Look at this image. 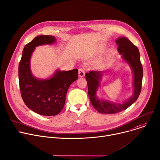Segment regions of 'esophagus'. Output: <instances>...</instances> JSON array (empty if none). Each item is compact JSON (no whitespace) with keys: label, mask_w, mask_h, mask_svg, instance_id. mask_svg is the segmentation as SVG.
<instances>
[{"label":"esophagus","mask_w":160,"mask_h":160,"mask_svg":"<svg viewBox=\"0 0 160 160\" xmlns=\"http://www.w3.org/2000/svg\"><path fill=\"white\" fill-rule=\"evenodd\" d=\"M85 75V71L83 68H80L78 69V76L80 77H83Z\"/></svg>","instance_id":"obj_1"}]
</instances>
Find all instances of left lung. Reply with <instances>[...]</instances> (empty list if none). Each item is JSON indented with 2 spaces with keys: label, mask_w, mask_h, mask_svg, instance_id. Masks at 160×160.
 <instances>
[{
  "label": "left lung",
  "mask_w": 160,
  "mask_h": 160,
  "mask_svg": "<svg viewBox=\"0 0 160 160\" xmlns=\"http://www.w3.org/2000/svg\"><path fill=\"white\" fill-rule=\"evenodd\" d=\"M118 45V52L122 59L129 65L133 72V95L122 104L114 103L99 99L96 96V91L103 71H90L85 74L88 86V93L94 108L101 113H115L126 110L135 103L138 99L142 89L143 68L138 48L128 38L121 37L115 41Z\"/></svg>",
  "instance_id": "1"
}]
</instances>
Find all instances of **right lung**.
<instances>
[{
    "label": "right lung",
    "instance_id": "obj_1",
    "mask_svg": "<svg viewBox=\"0 0 160 160\" xmlns=\"http://www.w3.org/2000/svg\"><path fill=\"white\" fill-rule=\"evenodd\" d=\"M55 38L42 35L36 37L27 44L23 50L18 66V78L22 98L28 108L45 116L56 115L62 110L70 85L78 78V70H57L53 76L46 80L33 77L30 59L36 47L52 44Z\"/></svg>",
    "mask_w": 160,
    "mask_h": 160
}]
</instances>
